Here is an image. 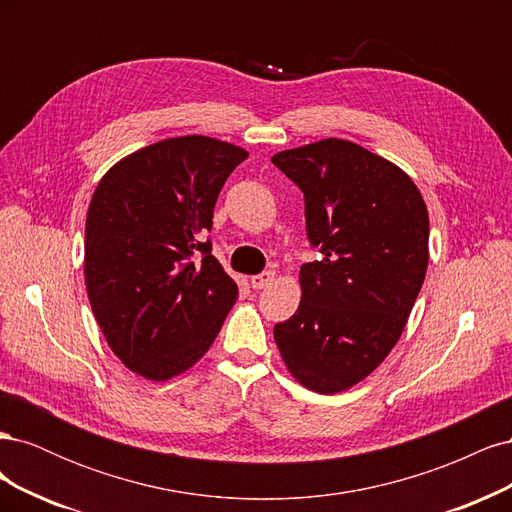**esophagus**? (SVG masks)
<instances>
[{
	"mask_svg": "<svg viewBox=\"0 0 512 512\" xmlns=\"http://www.w3.org/2000/svg\"><path fill=\"white\" fill-rule=\"evenodd\" d=\"M273 280H275V271H265V273H260V275H252L250 277V284H252L254 290H260V288L271 286Z\"/></svg>",
	"mask_w": 512,
	"mask_h": 512,
	"instance_id": "34e87169",
	"label": "esophagus"
}]
</instances>
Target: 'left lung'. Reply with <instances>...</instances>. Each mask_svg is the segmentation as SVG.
<instances>
[{
	"label": "left lung",
	"instance_id": "obj_1",
	"mask_svg": "<svg viewBox=\"0 0 512 512\" xmlns=\"http://www.w3.org/2000/svg\"><path fill=\"white\" fill-rule=\"evenodd\" d=\"M271 162L301 188L309 243L301 303L275 324L282 359L305 389L333 395L374 371L404 333L429 262V215L397 164L344 138Z\"/></svg>",
	"mask_w": 512,
	"mask_h": 512
}]
</instances>
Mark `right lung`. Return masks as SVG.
I'll use <instances>...</instances> for the list:
<instances>
[{"mask_svg":"<svg viewBox=\"0 0 512 512\" xmlns=\"http://www.w3.org/2000/svg\"><path fill=\"white\" fill-rule=\"evenodd\" d=\"M247 151L211 136L147 145L106 170L85 222V284L117 359L166 382L218 337L239 297L203 239L228 175Z\"/></svg>","mask_w":512,"mask_h":512,"instance_id":"add662e5","label":"right lung"}]
</instances>
